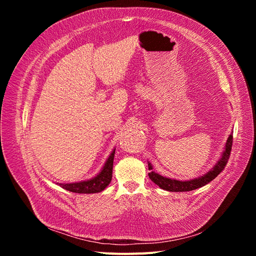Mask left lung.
I'll return each instance as SVG.
<instances>
[{
	"label": "left lung",
	"instance_id": "1",
	"mask_svg": "<svg viewBox=\"0 0 256 256\" xmlns=\"http://www.w3.org/2000/svg\"><path fill=\"white\" fill-rule=\"evenodd\" d=\"M232 144H233V136L230 134L226 146H224V150L221 154L220 159L216 161V164L212 166L210 171H208L206 174L203 176H200L198 178H193V180H173V178H168L164 177L158 173H156L152 170V166L150 162H148V170L150 173H148V176L150 178V180L154 182L161 189L166 190V191H172V192H184V191H192L196 190L198 188L203 187V186L207 184L208 182H210L214 180V178L218 176L223 170L226 168L228 160L230 158V150H232Z\"/></svg>",
	"mask_w": 256,
	"mask_h": 256
}]
</instances>
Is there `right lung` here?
I'll return each instance as SVG.
<instances>
[{"label":"right lung","instance_id":"1","mask_svg":"<svg viewBox=\"0 0 256 256\" xmlns=\"http://www.w3.org/2000/svg\"><path fill=\"white\" fill-rule=\"evenodd\" d=\"M114 154L115 150H112L109 158L106 159L104 166H102V171H100L95 177L90 178L88 180H82L78 182H70V184H58L62 188L74 192V193H98L104 191L112 180V170H113V160H114Z\"/></svg>","mask_w":256,"mask_h":256}]
</instances>
